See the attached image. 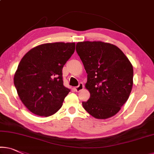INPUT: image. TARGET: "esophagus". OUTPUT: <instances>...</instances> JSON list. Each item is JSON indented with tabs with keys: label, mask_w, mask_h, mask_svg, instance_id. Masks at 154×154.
<instances>
[{
	"label": "esophagus",
	"mask_w": 154,
	"mask_h": 154,
	"mask_svg": "<svg viewBox=\"0 0 154 154\" xmlns=\"http://www.w3.org/2000/svg\"><path fill=\"white\" fill-rule=\"evenodd\" d=\"M83 88H84L83 84H82V82H80V83L79 85V86L75 87V88H74V89H75V91H76V92H79V91H80L81 90H82V89H83Z\"/></svg>",
	"instance_id": "obj_1"
}]
</instances>
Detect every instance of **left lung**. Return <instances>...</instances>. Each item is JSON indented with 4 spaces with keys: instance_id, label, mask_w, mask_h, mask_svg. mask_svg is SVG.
I'll list each match as a JSON object with an SVG mask.
<instances>
[{
    "instance_id": "left-lung-1",
    "label": "left lung",
    "mask_w": 154,
    "mask_h": 154,
    "mask_svg": "<svg viewBox=\"0 0 154 154\" xmlns=\"http://www.w3.org/2000/svg\"><path fill=\"white\" fill-rule=\"evenodd\" d=\"M75 49L86 70L85 87L90 93L89 100L82 102L84 109L97 119L116 115L131 91V63L118 47L108 42H79Z\"/></svg>"
}]
</instances>
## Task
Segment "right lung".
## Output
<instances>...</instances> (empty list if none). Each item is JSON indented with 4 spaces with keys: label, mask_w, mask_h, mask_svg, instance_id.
I'll use <instances>...</instances> for the list:
<instances>
[{
    "label": "right lung",
    "mask_w": 154,
    "mask_h": 154,
    "mask_svg": "<svg viewBox=\"0 0 154 154\" xmlns=\"http://www.w3.org/2000/svg\"><path fill=\"white\" fill-rule=\"evenodd\" d=\"M75 46V42L42 44L21 59L14 82L21 101L31 112L47 117L62 107L70 91L63 85L62 70Z\"/></svg>",
    "instance_id": "add662e5"
}]
</instances>
